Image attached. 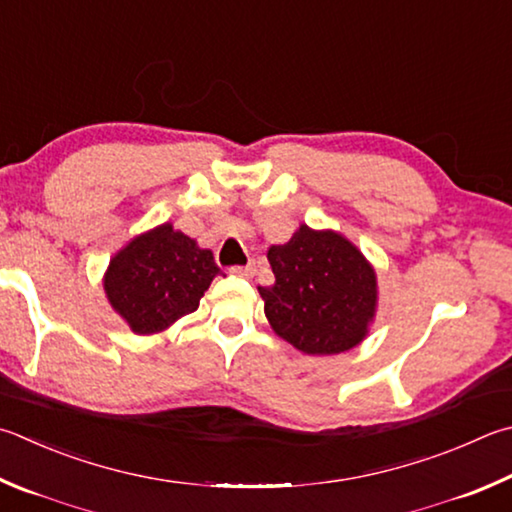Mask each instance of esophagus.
Wrapping results in <instances>:
<instances>
[{
	"label": "esophagus",
	"mask_w": 512,
	"mask_h": 512,
	"mask_svg": "<svg viewBox=\"0 0 512 512\" xmlns=\"http://www.w3.org/2000/svg\"><path fill=\"white\" fill-rule=\"evenodd\" d=\"M230 273H235V275H239V277H246V280H253L255 273H257V268H255V264L235 266V268H230Z\"/></svg>",
	"instance_id": "esophagus-1"
}]
</instances>
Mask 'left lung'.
Wrapping results in <instances>:
<instances>
[{
	"mask_svg": "<svg viewBox=\"0 0 512 512\" xmlns=\"http://www.w3.org/2000/svg\"><path fill=\"white\" fill-rule=\"evenodd\" d=\"M275 284L259 286L273 331L309 356H336L369 336L378 309V277L356 244L336 230L300 224L268 248Z\"/></svg>",
	"mask_w": 512,
	"mask_h": 512,
	"instance_id": "8db88e82",
	"label": "left lung"
}]
</instances>
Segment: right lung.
Here are the masks:
<instances>
[{
    "mask_svg": "<svg viewBox=\"0 0 512 512\" xmlns=\"http://www.w3.org/2000/svg\"><path fill=\"white\" fill-rule=\"evenodd\" d=\"M219 273L212 250L167 221L129 239L109 259L102 286L136 336H154L197 311Z\"/></svg>",
    "mask_w": 512,
    "mask_h": 512,
    "instance_id": "1",
    "label": "right lung"
}]
</instances>
